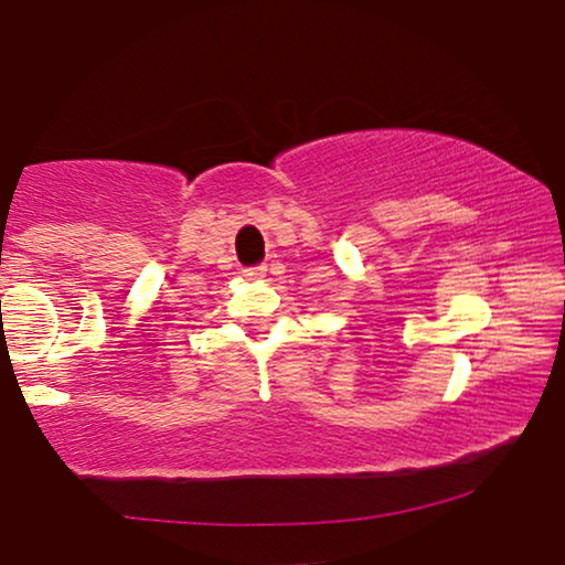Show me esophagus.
Returning a JSON list of instances; mask_svg holds the SVG:
<instances>
[{
    "mask_svg": "<svg viewBox=\"0 0 565 565\" xmlns=\"http://www.w3.org/2000/svg\"><path fill=\"white\" fill-rule=\"evenodd\" d=\"M244 277L249 282H259V280H265L267 277V267L265 265H259V267H246L244 269Z\"/></svg>",
    "mask_w": 565,
    "mask_h": 565,
    "instance_id": "34e87169",
    "label": "esophagus"
}]
</instances>
